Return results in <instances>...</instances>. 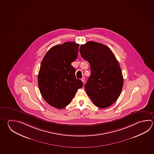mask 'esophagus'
<instances>
[{"instance_id":"1","label":"esophagus","mask_w":154,"mask_h":154,"mask_svg":"<svg viewBox=\"0 0 154 154\" xmlns=\"http://www.w3.org/2000/svg\"><path fill=\"white\" fill-rule=\"evenodd\" d=\"M82 81L83 82V83H85V78L84 77H83L82 79H81Z\"/></svg>"}]
</instances>
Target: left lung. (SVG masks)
<instances>
[{
	"instance_id": "8db88e82",
	"label": "left lung",
	"mask_w": 154,
	"mask_h": 154,
	"mask_svg": "<svg viewBox=\"0 0 154 154\" xmlns=\"http://www.w3.org/2000/svg\"><path fill=\"white\" fill-rule=\"evenodd\" d=\"M79 52L90 65L91 75L84 87L88 95L96 107H109L118 99L124 84L118 61L107 46L94 41L81 45Z\"/></svg>"
}]
</instances>
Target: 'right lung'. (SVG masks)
Segmentation results:
<instances>
[{
    "label": "right lung",
    "instance_id": "1",
    "mask_svg": "<svg viewBox=\"0 0 154 154\" xmlns=\"http://www.w3.org/2000/svg\"><path fill=\"white\" fill-rule=\"evenodd\" d=\"M79 46L73 42L55 45L41 62L38 78L39 90L44 100L58 109L69 105L76 91L83 87L71 65L77 58Z\"/></svg>",
    "mask_w": 154,
    "mask_h": 154
}]
</instances>
